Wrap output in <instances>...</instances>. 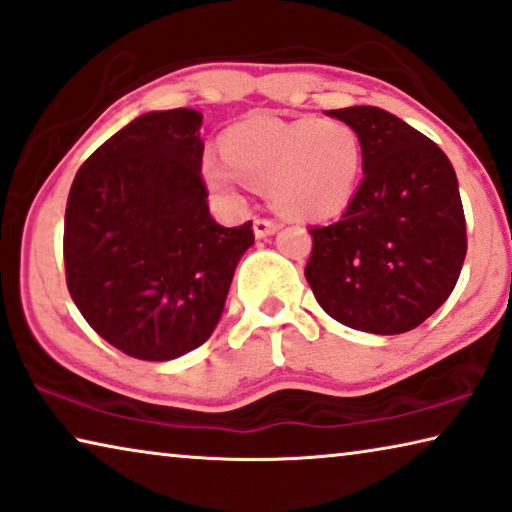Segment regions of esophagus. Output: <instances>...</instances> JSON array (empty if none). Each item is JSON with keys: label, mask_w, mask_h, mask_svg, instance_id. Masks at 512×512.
I'll return each mask as SVG.
<instances>
[{"label": "esophagus", "mask_w": 512, "mask_h": 512, "mask_svg": "<svg viewBox=\"0 0 512 512\" xmlns=\"http://www.w3.org/2000/svg\"><path fill=\"white\" fill-rule=\"evenodd\" d=\"M278 223L271 221V218H255L253 223V230H255V237L257 239H264V237H271V234L278 232Z\"/></svg>", "instance_id": "obj_1"}]
</instances>
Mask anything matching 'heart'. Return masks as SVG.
<instances>
[{
    "mask_svg": "<svg viewBox=\"0 0 512 512\" xmlns=\"http://www.w3.org/2000/svg\"><path fill=\"white\" fill-rule=\"evenodd\" d=\"M223 157L209 154L202 177L225 200H239L241 180L266 189L275 212L300 221L330 218L351 202L362 173V143L344 120L257 116L232 125Z\"/></svg>",
    "mask_w": 512,
    "mask_h": 512,
    "instance_id": "obj_1",
    "label": "heart"
}]
</instances>
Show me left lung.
<instances>
[{
    "instance_id": "1",
    "label": "left lung",
    "mask_w": 512,
    "mask_h": 512,
    "mask_svg": "<svg viewBox=\"0 0 512 512\" xmlns=\"http://www.w3.org/2000/svg\"><path fill=\"white\" fill-rule=\"evenodd\" d=\"M328 116L358 132L364 177L337 223L310 230L305 278L335 321L401 335L449 298L465 262L456 170L428 136L385 109Z\"/></svg>"
}]
</instances>
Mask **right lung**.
<instances>
[{
  "mask_svg": "<svg viewBox=\"0 0 512 512\" xmlns=\"http://www.w3.org/2000/svg\"><path fill=\"white\" fill-rule=\"evenodd\" d=\"M202 113H143L104 141L70 186L68 291L97 335L136 360L166 362L205 344L253 223L218 225L200 166Z\"/></svg>",
  "mask_w": 512,
  "mask_h": 512,
  "instance_id": "right-lung-1",
  "label": "right lung"
}]
</instances>
